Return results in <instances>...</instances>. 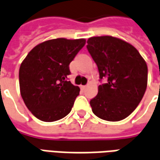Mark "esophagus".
I'll use <instances>...</instances> for the list:
<instances>
[{
	"label": "esophagus",
	"instance_id": "1",
	"mask_svg": "<svg viewBox=\"0 0 160 160\" xmlns=\"http://www.w3.org/2000/svg\"><path fill=\"white\" fill-rule=\"evenodd\" d=\"M80 88H81V89H86V88H87V86H80Z\"/></svg>",
	"mask_w": 160,
	"mask_h": 160
}]
</instances>
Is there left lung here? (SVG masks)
<instances>
[{"label": "left lung", "mask_w": 160, "mask_h": 160, "mask_svg": "<svg viewBox=\"0 0 160 160\" xmlns=\"http://www.w3.org/2000/svg\"><path fill=\"white\" fill-rule=\"evenodd\" d=\"M87 49L96 62L99 77L107 83L98 86L90 101L98 118L118 122L136 109L148 86V65L134 46L111 36L92 37Z\"/></svg>", "instance_id": "8db88e82"}]
</instances>
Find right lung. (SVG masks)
Listing matches in <instances>:
<instances>
[{
	"mask_svg": "<svg viewBox=\"0 0 160 160\" xmlns=\"http://www.w3.org/2000/svg\"><path fill=\"white\" fill-rule=\"evenodd\" d=\"M86 39H50L35 46L20 65L19 89L33 116L43 122L60 120L69 113L80 87L68 80L69 64Z\"/></svg>",
	"mask_w": 160,
	"mask_h": 160,
	"instance_id": "obj_1",
	"label": "right lung"
}]
</instances>
